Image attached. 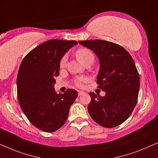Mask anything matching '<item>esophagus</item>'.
I'll return each mask as SVG.
<instances>
[{
    "instance_id": "1",
    "label": "esophagus",
    "mask_w": 158,
    "mask_h": 158,
    "mask_svg": "<svg viewBox=\"0 0 158 158\" xmlns=\"http://www.w3.org/2000/svg\"><path fill=\"white\" fill-rule=\"evenodd\" d=\"M84 94V92H83V91H79V92H78L79 96H81V95Z\"/></svg>"
}]
</instances>
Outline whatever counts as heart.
I'll return each mask as SVG.
<instances>
[{
    "label": "heart",
    "instance_id": "obj_1",
    "mask_svg": "<svg viewBox=\"0 0 158 158\" xmlns=\"http://www.w3.org/2000/svg\"><path fill=\"white\" fill-rule=\"evenodd\" d=\"M76 56L77 59H79L80 62H81L82 64H85L86 62L89 61H94V54H93L92 52L88 48H80L78 51H77L76 53ZM66 62V57L64 56L60 61L59 66L61 68H63L64 66H65ZM88 78L86 77H77V78L74 80V83L77 86H79V87H82L84 86V84L87 82Z\"/></svg>",
    "mask_w": 158,
    "mask_h": 158
}]
</instances>
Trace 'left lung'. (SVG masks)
I'll return each mask as SVG.
<instances>
[{
	"label": "left lung",
	"mask_w": 158,
	"mask_h": 158,
	"mask_svg": "<svg viewBox=\"0 0 158 158\" xmlns=\"http://www.w3.org/2000/svg\"><path fill=\"white\" fill-rule=\"evenodd\" d=\"M79 43L98 58L100 66L97 83L106 92L104 97L89 93V113L102 127L118 126L130 116L137 102L139 76L135 62L123 46L112 42L97 39Z\"/></svg>",
	"instance_id": "obj_1"
}]
</instances>
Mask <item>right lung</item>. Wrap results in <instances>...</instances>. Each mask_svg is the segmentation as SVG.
Segmentation results:
<instances>
[{"instance_id":"1","label":"right lung","mask_w":158,"mask_h":158,"mask_svg":"<svg viewBox=\"0 0 158 158\" xmlns=\"http://www.w3.org/2000/svg\"><path fill=\"white\" fill-rule=\"evenodd\" d=\"M76 41L52 39L28 53L22 61L17 76L20 106L30 123L46 132H54L67 119L70 106L78 92L69 89L57 94L55 77L59 75L60 61Z\"/></svg>"}]
</instances>
